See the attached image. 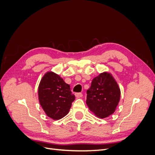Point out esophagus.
<instances>
[{
  "label": "esophagus",
  "instance_id": "1",
  "mask_svg": "<svg viewBox=\"0 0 155 155\" xmlns=\"http://www.w3.org/2000/svg\"><path fill=\"white\" fill-rule=\"evenodd\" d=\"M75 96H76V97L78 98V97H81L83 96V94H82V93H81V92H78V93L75 94Z\"/></svg>",
  "mask_w": 155,
  "mask_h": 155
}]
</instances>
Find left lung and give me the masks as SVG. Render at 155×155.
<instances>
[{
	"label": "left lung",
	"mask_w": 155,
	"mask_h": 155,
	"mask_svg": "<svg viewBox=\"0 0 155 155\" xmlns=\"http://www.w3.org/2000/svg\"><path fill=\"white\" fill-rule=\"evenodd\" d=\"M87 105L97 117L104 118L113 114L120 98V89L114 78L107 72L94 78L87 91Z\"/></svg>",
	"instance_id": "8db88e82"
}]
</instances>
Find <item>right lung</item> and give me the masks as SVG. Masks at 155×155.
I'll return each instance as SVG.
<instances>
[{
    "mask_svg": "<svg viewBox=\"0 0 155 155\" xmlns=\"http://www.w3.org/2000/svg\"><path fill=\"white\" fill-rule=\"evenodd\" d=\"M38 95L46 114L53 120H59L66 116L75 100L68 84L52 72L46 73L41 79Z\"/></svg>",
    "mask_w": 155,
    "mask_h": 155,
    "instance_id": "right-lung-1",
    "label": "right lung"
}]
</instances>
